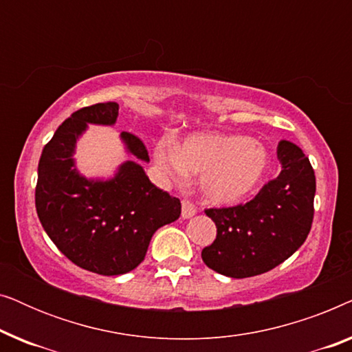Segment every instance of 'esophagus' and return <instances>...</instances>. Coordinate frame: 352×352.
Returning a JSON list of instances; mask_svg holds the SVG:
<instances>
[{
  "mask_svg": "<svg viewBox=\"0 0 352 352\" xmlns=\"http://www.w3.org/2000/svg\"><path fill=\"white\" fill-rule=\"evenodd\" d=\"M197 213L195 205L190 200H182V218L189 219Z\"/></svg>",
  "mask_w": 352,
  "mask_h": 352,
  "instance_id": "34e87169",
  "label": "esophagus"
}]
</instances>
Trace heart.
I'll list each match as a JSON object with an SVG mask.
<instances>
[{
	"label": "heart",
	"instance_id": "b5f03b06",
	"mask_svg": "<svg viewBox=\"0 0 352 352\" xmlns=\"http://www.w3.org/2000/svg\"><path fill=\"white\" fill-rule=\"evenodd\" d=\"M155 163L173 181H184L187 173L200 175L205 199L216 205L243 200L266 176L269 152L261 141L239 134L195 133L177 146L158 142Z\"/></svg>",
	"mask_w": 352,
	"mask_h": 352
}]
</instances>
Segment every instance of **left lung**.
<instances>
[{
    "label": "left lung",
    "mask_w": 352,
    "mask_h": 352,
    "mask_svg": "<svg viewBox=\"0 0 352 352\" xmlns=\"http://www.w3.org/2000/svg\"><path fill=\"white\" fill-rule=\"evenodd\" d=\"M282 171L253 200L229 208L205 210L218 229L201 250L210 269L232 278L259 276L292 256L305 243L314 218L316 176L309 158L290 141H280Z\"/></svg>",
    "instance_id": "8db88e82"
}]
</instances>
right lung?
Masks as SVG:
<instances>
[{
    "label": "right lung",
    "mask_w": 352,
    "mask_h": 352,
    "mask_svg": "<svg viewBox=\"0 0 352 352\" xmlns=\"http://www.w3.org/2000/svg\"><path fill=\"white\" fill-rule=\"evenodd\" d=\"M117 102H100L76 110L57 128L38 163L35 205L40 223L72 263L100 276H120L146 258L152 235L176 221L181 201L153 186L136 162H148L138 136L123 131L120 139L136 162L122 163L113 177L88 179L76 170L74 153L88 124L112 126Z\"/></svg>",
    "instance_id": "1"
}]
</instances>
